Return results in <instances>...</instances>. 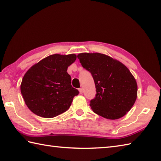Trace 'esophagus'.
I'll list each match as a JSON object with an SVG mask.
<instances>
[{"label": "esophagus", "mask_w": 161, "mask_h": 161, "mask_svg": "<svg viewBox=\"0 0 161 161\" xmlns=\"http://www.w3.org/2000/svg\"><path fill=\"white\" fill-rule=\"evenodd\" d=\"M78 90H79L80 94H83V88H80V89Z\"/></svg>", "instance_id": "1"}]
</instances>
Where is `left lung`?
<instances>
[{"label":"left lung","instance_id":"obj_1","mask_svg":"<svg viewBox=\"0 0 161 161\" xmlns=\"http://www.w3.org/2000/svg\"><path fill=\"white\" fill-rule=\"evenodd\" d=\"M78 58L92 76L96 97L90 106L94 112L108 119L124 117L137 96L136 78L119 60L99 53H82Z\"/></svg>","mask_w":161,"mask_h":161}]
</instances>
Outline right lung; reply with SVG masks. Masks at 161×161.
<instances>
[{
	"instance_id": "add662e5",
	"label": "right lung",
	"mask_w": 161,
	"mask_h": 161,
	"mask_svg": "<svg viewBox=\"0 0 161 161\" xmlns=\"http://www.w3.org/2000/svg\"><path fill=\"white\" fill-rule=\"evenodd\" d=\"M76 54H53L42 59L26 71L21 83L25 105L37 115L53 118L67 111L79 92L71 86L69 66Z\"/></svg>"
}]
</instances>
